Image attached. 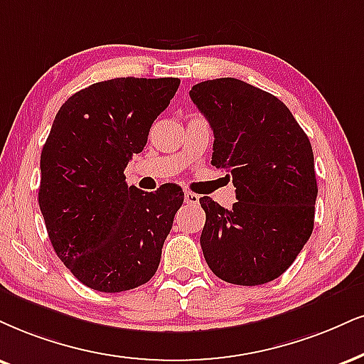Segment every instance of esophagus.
<instances>
[{
    "instance_id": "1",
    "label": "esophagus",
    "mask_w": 364,
    "mask_h": 364,
    "mask_svg": "<svg viewBox=\"0 0 364 364\" xmlns=\"http://www.w3.org/2000/svg\"><path fill=\"white\" fill-rule=\"evenodd\" d=\"M183 199H186L187 204H199L200 197L194 194V192H186V194H183Z\"/></svg>"
}]
</instances>
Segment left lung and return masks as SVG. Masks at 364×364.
<instances>
[{"label":"left lung","mask_w":364,"mask_h":364,"mask_svg":"<svg viewBox=\"0 0 364 364\" xmlns=\"http://www.w3.org/2000/svg\"><path fill=\"white\" fill-rule=\"evenodd\" d=\"M189 94L213 128L210 164L226 170L237 199L231 209L199 199L205 262L228 284H268L312 235L317 181L311 141L284 102L240 79L204 80Z\"/></svg>","instance_id":"left-lung-1"}]
</instances>
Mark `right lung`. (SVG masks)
<instances>
[{
  "instance_id": "right-lung-1",
  "label": "right lung",
  "mask_w": 364,
  "mask_h": 364,
  "mask_svg": "<svg viewBox=\"0 0 364 364\" xmlns=\"http://www.w3.org/2000/svg\"><path fill=\"white\" fill-rule=\"evenodd\" d=\"M181 79L118 77L70 96L40 155L38 204L53 250L97 291L146 284L183 203L175 183L155 192L129 186L124 168Z\"/></svg>"
}]
</instances>
